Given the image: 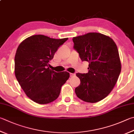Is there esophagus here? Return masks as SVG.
<instances>
[{
  "mask_svg": "<svg viewBox=\"0 0 134 134\" xmlns=\"http://www.w3.org/2000/svg\"><path fill=\"white\" fill-rule=\"evenodd\" d=\"M75 74H74V73H70V77H71L75 76Z\"/></svg>",
  "mask_w": 134,
  "mask_h": 134,
  "instance_id": "obj_1",
  "label": "esophagus"
}]
</instances>
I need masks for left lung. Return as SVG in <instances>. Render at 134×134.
I'll list each match as a JSON object with an SVG mask.
<instances>
[{"label": "left lung", "instance_id": "1", "mask_svg": "<svg viewBox=\"0 0 134 134\" xmlns=\"http://www.w3.org/2000/svg\"><path fill=\"white\" fill-rule=\"evenodd\" d=\"M74 49L82 62L89 63L87 73H78L80 85L75 88L77 96L88 103H97L110 93L121 70L116 44L108 36L89 33L73 37Z\"/></svg>", "mask_w": 134, "mask_h": 134}]
</instances>
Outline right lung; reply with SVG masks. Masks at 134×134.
<instances>
[{"label": "right lung", "instance_id": "obj_1", "mask_svg": "<svg viewBox=\"0 0 134 134\" xmlns=\"http://www.w3.org/2000/svg\"><path fill=\"white\" fill-rule=\"evenodd\" d=\"M67 40L38 35L26 38L19 46L14 73L27 96L35 103L46 104L55 100L62 86L69 79L67 71L57 72L48 67L58 48Z\"/></svg>", "mask_w": 134, "mask_h": 134}]
</instances>
